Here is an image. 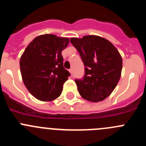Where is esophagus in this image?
Masks as SVG:
<instances>
[{
	"instance_id": "1",
	"label": "esophagus",
	"mask_w": 146,
	"mask_h": 146,
	"mask_svg": "<svg viewBox=\"0 0 146 146\" xmlns=\"http://www.w3.org/2000/svg\"><path fill=\"white\" fill-rule=\"evenodd\" d=\"M69 72H70L71 74H72V76H73V69H69Z\"/></svg>"
}]
</instances>
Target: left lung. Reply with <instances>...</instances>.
<instances>
[{
  "label": "left lung",
  "mask_w": 146,
  "mask_h": 146,
  "mask_svg": "<svg viewBox=\"0 0 146 146\" xmlns=\"http://www.w3.org/2000/svg\"><path fill=\"white\" fill-rule=\"evenodd\" d=\"M70 42L85 66L83 77L75 79L79 93L91 102L103 101L112 93L120 79L122 59L119 53L111 42L98 36L72 37Z\"/></svg>",
  "instance_id": "obj_1"
}]
</instances>
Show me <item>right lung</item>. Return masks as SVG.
Returning a JSON list of instances; mask_svg holds the SVG:
<instances>
[{
  "label": "right lung",
  "mask_w": 146,
  "mask_h": 146,
  "mask_svg": "<svg viewBox=\"0 0 146 146\" xmlns=\"http://www.w3.org/2000/svg\"><path fill=\"white\" fill-rule=\"evenodd\" d=\"M68 38L50 34L35 38L20 59L23 82L34 97L42 101L56 99L70 76L64 67L61 51L68 45Z\"/></svg>",
  "instance_id": "1"
}]
</instances>
